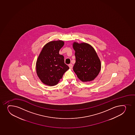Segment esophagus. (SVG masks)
Listing matches in <instances>:
<instances>
[{"instance_id": "1", "label": "esophagus", "mask_w": 135, "mask_h": 135, "mask_svg": "<svg viewBox=\"0 0 135 135\" xmlns=\"http://www.w3.org/2000/svg\"><path fill=\"white\" fill-rule=\"evenodd\" d=\"M69 66L70 67V69H72L73 68V65L72 64H70L69 65Z\"/></svg>"}]
</instances>
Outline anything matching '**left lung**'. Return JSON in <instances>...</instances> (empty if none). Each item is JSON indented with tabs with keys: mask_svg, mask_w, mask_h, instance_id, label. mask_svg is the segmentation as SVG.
<instances>
[{
	"mask_svg": "<svg viewBox=\"0 0 135 135\" xmlns=\"http://www.w3.org/2000/svg\"><path fill=\"white\" fill-rule=\"evenodd\" d=\"M75 63L73 70L83 81L94 80L101 70V62L94 49L88 44L74 42Z\"/></svg>",
	"mask_w": 135,
	"mask_h": 135,
	"instance_id": "8db88e82",
	"label": "left lung"
}]
</instances>
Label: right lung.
<instances>
[{"mask_svg": "<svg viewBox=\"0 0 135 135\" xmlns=\"http://www.w3.org/2000/svg\"><path fill=\"white\" fill-rule=\"evenodd\" d=\"M64 45L62 41H52L42 49L36 63V73L42 83L55 86L69 67L65 63L64 57L59 54Z\"/></svg>", "mask_w": 135, "mask_h": 135, "instance_id": "obj_1", "label": "right lung"}]
</instances>
